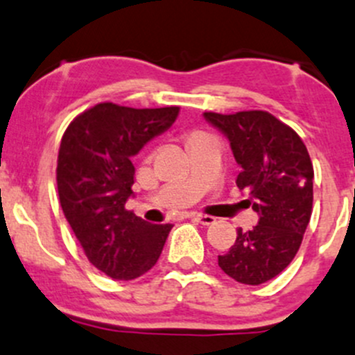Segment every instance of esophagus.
Segmentation results:
<instances>
[{
    "label": "esophagus",
    "instance_id": "esophagus-1",
    "mask_svg": "<svg viewBox=\"0 0 355 355\" xmlns=\"http://www.w3.org/2000/svg\"><path fill=\"white\" fill-rule=\"evenodd\" d=\"M190 218H192L193 221L200 223V225H204V226L214 225V221H216V219L212 218V216H202V214H192V216H190Z\"/></svg>",
    "mask_w": 355,
    "mask_h": 355
}]
</instances>
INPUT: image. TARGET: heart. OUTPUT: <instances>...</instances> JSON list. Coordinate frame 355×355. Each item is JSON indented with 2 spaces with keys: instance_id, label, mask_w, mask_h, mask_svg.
<instances>
[{
  "instance_id": "1",
  "label": "heart",
  "mask_w": 355,
  "mask_h": 355,
  "mask_svg": "<svg viewBox=\"0 0 355 355\" xmlns=\"http://www.w3.org/2000/svg\"><path fill=\"white\" fill-rule=\"evenodd\" d=\"M199 136H202V132H190L187 136V143H190V141H193L196 137H199Z\"/></svg>"
}]
</instances>
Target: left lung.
<instances>
[{
  "instance_id": "obj_1",
  "label": "left lung",
  "mask_w": 355,
  "mask_h": 355,
  "mask_svg": "<svg viewBox=\"0 0 355 355\" xmlns=\"http://www.w3.org/2000/svg\"><path fill=\"white\" fill-rule=\"evenodd\" d=\"M204 117L230 139L241 166L238 189L248 192L260 216L253 230H236V241L218 263L236 282L263 284L293 262L303 241L313 211L311 158L296 130L266 110Z\"/></svg>"
}]
</instances>
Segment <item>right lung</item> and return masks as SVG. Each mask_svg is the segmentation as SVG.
<instances>
[{"mask_svg": "<svg viewBox=\"0 0 355 355\" xmlns=\"http://www.w3.org/2000/svg\"><path fill=\"white\" fill-rule=\"evenodd\" d=\"M178 107L130 109L96 103L64 130L59 146V202L85 255L117 281L146 274L158 262L171 225H149L125 209L141 148L165 132Z\"/></svg>", "mask_w": 355, "mask_h": 355, "instance_id": "right-lung-1", "label": "right lung"}]
</instances>
